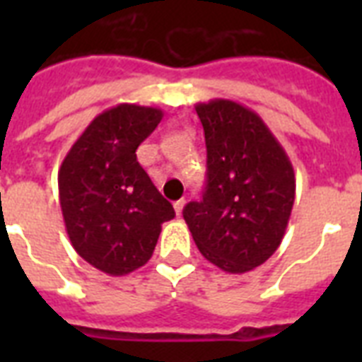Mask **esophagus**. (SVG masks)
Listing matches in <instances>:
<instances>
[{"mask_svg": "<svg viewBox=\"0 0 362 362\" xmlns=\"http://www.w3.org/2000/svg\"><path fill=\"white\" fill-rule=\"evenodd\" d=\"M184 204H186V201H184V199H180V201H176V203L173 204V206H175L176 216H180V214H182V210H184Z\"/></svg>", "mask_w": 362, "mask_h": 362, "instance_id": "1", "label": "esophagus"}]
</instances>
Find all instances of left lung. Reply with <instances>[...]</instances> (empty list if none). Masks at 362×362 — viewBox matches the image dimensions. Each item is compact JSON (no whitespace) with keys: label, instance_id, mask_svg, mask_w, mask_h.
I'll return each mask as SVG.
<instances>
[{"label":"left lung","instance_id":"8db88e82","mask_svg":"<svg viewBox=\"0 0 362 362\" xmlns=\"http://www.w3.org/2000/svg\"><path fill=\"white\" fill-rule=\"evenodd\" d=\"M206 142V187L184 209L199 252L231 274L263 264L286 235L295 173L264 122L244 105H195Z\"/></svg>","mask_w":362,"mask_h":362}]
</instances>
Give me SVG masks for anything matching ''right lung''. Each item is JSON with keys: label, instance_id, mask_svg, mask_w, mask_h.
Returning <instances> with one entry per match:
<instances>
[{"label": "right lung", "instance_id": "add662e5", "mask_svg": "<svg viewBox=\"0 0 362 362\" xmlns=\"http://www.w3.org/2000/svg\"><path fill=\"white\" fill-rule=\"evenodd\" d=\"M163 118L156 107L122 103L95 116L58 173L65 231L76 253L110 276L148 263L175 209L136 161V148Z\"/></svg>", "mask_w": 362, "mask_h": 362}]
</instances>
